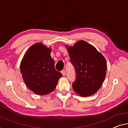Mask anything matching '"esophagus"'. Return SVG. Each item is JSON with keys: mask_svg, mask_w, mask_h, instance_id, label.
<instances>
[{"mask_svg": "<svg viewBox=\"0 0 128 128\" xmlns=\"http://www.w3.org/2000/svg\"><path fill=\"white\" fill-rule=\"evenodd\" d=\"M61 73L62 74L63 76H64L66 75V72H65V71H64V70H62L61 72Z\"/></svg>", "mask_w": 128, "mask_h": 128, "instance_id": "34e87169", "label": "esophagus"}]
</instances>
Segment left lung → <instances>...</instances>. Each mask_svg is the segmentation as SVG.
Wrapping results in <instances>:
<instances>
[{"label": "left lung", "mask_w": 128, "mask_h": 128, "mask_svg": "<svg viewBox=\"0 0 128 128\" xmlns=\"http://www.w3.org/2000/svg\"><path fill=\"white\" fill-rule=\"evenodd\" d=\"M71 63L76 72L72 89L82 97H88L97 92L104 82L107 70L104 56L93 45L80 40L73 46L65 45Z\"/></svg>", "instance_id": "obj_1"}]
</instances>
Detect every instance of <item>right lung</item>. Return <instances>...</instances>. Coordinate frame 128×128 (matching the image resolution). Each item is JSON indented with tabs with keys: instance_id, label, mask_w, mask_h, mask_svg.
Returning a JSON list of instances; mask_svg holds the SVG:
<instances>
[{
	"instance_id": "add662e5",
	"label": "right lung",
	"mask_w": 128,
	"mask_h": 128,
	"mask_svg": "<svg viewBox=\"0 0 128 128\" xmlns=\"http://www.w3.org/2000/svg\"><path fill=\"white\" fill-rule=\"evenodd\" d=\"M51 52L52 49L42 43H36L26 51L20 63L25 84L37 95H46L54 91L62 76L55 68Z\"/></svg>"
}]
</instances>
